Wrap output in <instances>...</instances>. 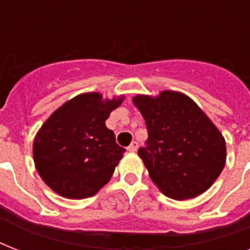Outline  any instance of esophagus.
Listing matches in <instances>:
<instances>
[{
	"instance_id": "1",
	"label": "esophagus",
	"mask_w": 250,
	"mask_h": 250,
	"mask_svg": "<svg viewBox=\"0 0 250 250\" xmlns=\"http://www.w3.org/2000/svg\"><path fill=\"white\" fill-rule=\"evenodd\" d=\"M137 148H139V143L137 141H132L128 146V150L129 152H136Z\"/></svg>"
}]
</instances>
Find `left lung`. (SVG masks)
I'll return each mask as SVG.
<instances>
[{
	"label": "left lung",
	"mask_w": 250,
	"mask_h": 250,
	"mask_svg": "<svg viewBox=\"0 0 250 250\" xmlns=\"http://www.w3.org/2000/svg\"><path fill=\"white\" fill-rule=\"evenodd\" d=\"M148 129L139 156L153 183L175 200L204 193L223 170L226 143L205 113L186 94L165 90L133 97Z\"/></svg>",
	"instance_id": "obj_1"
}]
</instances>
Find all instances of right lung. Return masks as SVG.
I'll list each match as a JSON object with an SVG mask.
<instances>
[{"label":"right lung","mask_w":250,"mask_h":250,"mask_svg":"<svg viewBox=\"0 0 250 250\" xmlns=\"http://www.w3.org/2000/svg\"><path fill=\"white\" fill-rule=\"evenodd\" d=\"M123 97L76 96L49 117L33 141V160L45 184L67 198L90 197L113 176L125 148L105 125Z\"/></svg>","instance_id":"1"}]
</instances>
